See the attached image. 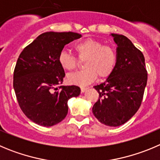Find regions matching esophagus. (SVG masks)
Listing matches in <instances>:
<instances>
[{"mask_svg": "<svg viewBox=\"0 0 160 160\" xmlns=\"http://www.w3.org/2000/svg\"><path fill=\"white\" fill-rule=\"evenodd\" d=\"M88 88L87 87H81V92L82 93H84L86 90H87Z\"/></svg>", "mask_w": 160, "mask_h": 160, "instance_id": "34e87169", "label": "esophagus"}]
</instances>
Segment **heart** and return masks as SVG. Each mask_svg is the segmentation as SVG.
Returning a JSON list of instances; mask_svg holds the SVG:
<instances>
[{
	"instance_id": "obj_1",
	"label": "heart",
	"mask_w": 160,
	"mask_h": 160,
	"mask_svg": "<svg viewBox=\"0 0 160 160\" xmlns=\"http://www.w3.org/2000/svg\"><path fill=\"white\" fill-rule=\"evenodd\" d=\"M80 60H85L84 70L67 76L71 84L84 86L93 82L97 77L104 79L113 73L117 63V51L113 46L105 44L103 41L86 38L74 47ZM58 62L66 70H73L78 65V60L67 51L58 55Z\"/></svg>"
}]
</instances>
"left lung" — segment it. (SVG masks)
<instances>
[{
  "label": "left lung",
  "mask_w": 160,
  "mask_h": 160,
  "mask_svg": "<svg viewBox=\"0 0 160 160\" xmlns=\"http://www.w3.org/2000/svg\"><path fill=\"white\" fill-rule=\"evenodd\" d=\"M117 44V63L106 81L93 88L99 98L93 113L102 124L117 127L124 124L141 105L148 81L144 56L123 35L112 34Z\"/></svg>",
  "instance_id": "obj_1"
}]
</instances>
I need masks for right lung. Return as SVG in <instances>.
I'll return each instance as SVG.
<instances>
[{
    "label": "right lung",
    "instance_id": "1",
    "mask_svg": "<svg viewBox=\"0 0 160 160\" xmlns=\"http://www.w3.org/2000/svg\"><path fill=\"white\" fill-rule=\"evenodd\" d=\"M81 35L48 32L38 36L22 51L13 73V88L20 108L39 125L61 122L68 112L67 102L80 94L77 86H61L65 76L58 62L64 46Z\"/></svg>",
    "mask_w": 160,
    "mask_h": 160
}]
</instances>
